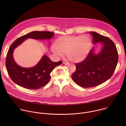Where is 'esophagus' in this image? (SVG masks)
Listing matches in <instances>:
<instances>
[{
    "mask_svg": "<svg viewBox=\"0 0 126 126\" xmlns=\"http://www.w3.org/2000/svg\"><path fill=\"white\" fill-rule=\"evenodd\" d=\"M63 64L67 65H68V64H69V62H63Z\"/></svg>",
    "mask_w": 126,
    "mask_h": 126,
    "instance_id": "1",
    "label": "esophagus"
}]
</instances>
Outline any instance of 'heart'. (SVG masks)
<instances>
[{"mask_svg":"<svg viewBox=\"0 0 126 126\" xmlns=\"http://www.w3.org/2000/svg\"><path fill=\"white\" fill-rule=\"evenodd\" d=\"M91 44V38L88 35L68 36L59 39L56 45L52 46L51 50L57 57H62L67 53L70 60L79 62L86 58Z\"/></svg>","mask_w":126,"mask_h":126,"instance_id":"obj_1","label":"heart"}]
</instances>
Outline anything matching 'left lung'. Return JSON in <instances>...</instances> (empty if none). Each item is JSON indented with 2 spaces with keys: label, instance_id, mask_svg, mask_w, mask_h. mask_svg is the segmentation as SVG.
Returning <instances> with one entry per match:
<instances>
[{
  "label": "left lung",
  "instance_id": "left-lung-1",
  "mask_svg": "<svg viewBox=\"0 0 126 126\" xmlns=\"http://www.w3.org/2000/svg\"><path fill=\"white\" fill-rule=\"evenodd\" d=\"M89 33L93 37L94 45L99 43L102 47L96 53L94 46L83 61L75 64L76 70L72 78L77 85L84 88L95 87L109 79L118 60L117 48L112 40L95 32Z\"/></svg>",
  "mask_w": 126,
  "mask_h": 126
}]
</instances>
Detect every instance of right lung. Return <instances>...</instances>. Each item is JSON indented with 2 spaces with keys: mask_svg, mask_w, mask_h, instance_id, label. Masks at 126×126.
I'll use <instances>...</instances> for the list:
<instances>
[{
  "mask_svg": "<svg viewBox=\"0 0 126 126\" xmlns=\"http://www.w3.org/2000/svg\"><path fill=\"white\" fill-rule=\"evenodd\" d=\"M54 35L53 32L49 31H32L17 39L11 44L6 58V67L9 77L15 83L26 89L35 90L44 86L49 82L51 72L56 66L61 64L62 61L54 62L44 54L35 66L25 68L16 63L13 52L27 39L50 40Z\"/></svg>",
  "mask_w": 126,
  "mask_h": 126,
  "instance_id": "right-lung-1",
  "label": "right lung"
}]
</instances>
